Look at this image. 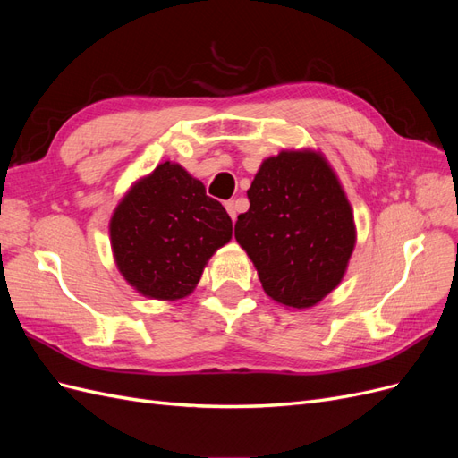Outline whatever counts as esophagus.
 Listing matches in <instances>:
<instances>
[{
	"label": "esophagus",
	"mask_w": 458,
	"mask_h": 458,
	"mask_svg": "<svg viewBox=\"0 0 458 458\" xmlns=\"http://www.w3.org/2000/svg\"><path fill=\"white\" fill-rule=\"evenodd\" d=\"M225 210H227V214L231 216V219H233V221L237 219V214H239V206H237V202H234V200H227V202H225Z\"/></svg>",
	"instance_id": "esophagus-1"
}]
</instances>
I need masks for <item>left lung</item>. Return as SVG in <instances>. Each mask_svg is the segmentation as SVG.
<instances>
[{
    "label": "left lung",
    "instance_id": "8db88e82",
    "mask_svg": "<svg viewBox=\"0 0 458 458\" xmlns=\"http://www.w3.org/2000/svg\"><path fill=\"white\" fill-rule=\"evenodd\" d=\"M250 208L234 237L266 294L306 310L335 290L355 246L352 206L323 155L283 150L263 160L248 189Z\"/></svg>",
    "mask_w": 458,
    "mask_h": 458
}]
</instances>
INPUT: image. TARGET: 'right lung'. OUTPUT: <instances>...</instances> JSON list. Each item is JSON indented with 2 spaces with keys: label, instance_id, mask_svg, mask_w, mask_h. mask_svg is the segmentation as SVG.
<instances>
[{
  "label": "right lung",
  "instance_id": "add662e5",
  "mask_svg": "<svg viewBox=\"0 0 458 458\" xmlns=\"http://www.w3.org/2000/svg\"><path fill=\"white\" fill-rule=\"evenodd\" d=\"M231 234L225 208L172 162L140 179L110 217V244L122 276L155 300L189 296Z\"/></svg>",
  "mask_w": 458,
  "mask_h": 458
}]
</instances>
